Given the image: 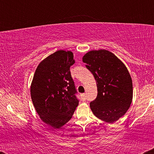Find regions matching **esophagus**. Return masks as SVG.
I'll use <instances>...</instances> for the list:
<instances>
[{
    "label": "esophagus",
    "instance_id": "esophagus-1",
    "mask_svg": "<svg viewBox=\"0 0 154 154\" xmlns=\"http://www.w3.org/2000/svg\"><path fill=\"white\" fill-rule=\"evenodd\" d=\"M81 97H82L83 100H86V94H85V93H82V94H81Z\"/></svg>",
    "mask_w": 154,
    "mask_h": 154
}]
</instances>
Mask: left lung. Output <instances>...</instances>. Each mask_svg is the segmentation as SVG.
<instances>
[{
	"instance_id": "8db88e82",
	"label": "left lung",
	"mask_w": 154,
	"mask_h": 154,
	"mask_svg": "<svg viewBox=\"0 0 154 154\" xmlns=\"http://www.w3.org/2000/svg\"><path fill=\"white\" fill-rule=\"evenodd\" d=\"M82 61L96 80L98 94L90 106L95 116L109 123L125 115L132 99V82L128 69L106 50L91 51Z\"/></svg>"
}]
</instances>
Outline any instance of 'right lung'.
<instances>
[{"label": "right lung", "mask_w": 154, "mask_h": 154, "mask_svg": "<svg viewBox=\"0 0 154 154\" xmlns=\"http://www.w3.org/2000/svg\"><path fill=\"white\" fill-rule=\"evenodd\" d=\"M74 63L71 51H56L40 63L33 77V105L40 119L54 128L68 122L79 104L70 72Z\"/></svg>", "instance_id": "1"}]
</instances>
